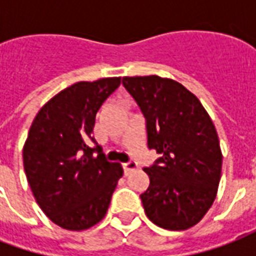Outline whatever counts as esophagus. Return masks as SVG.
Listing matches in <instances>:
<instances>
[{"label":"esophagus","mask_w":256,"mask_h":256,"mask_svg":"<svg viewBox=\"0 0 256 256\" xmlns=\"http://www.w3.org/2000/svg\"><path fill=\"white\" fill-rule=\"evenodd\" d=\"M137 167H138V164H137L136 162H128V163H123V172H124V174L128 176V172L136 170Z\"/></svg>","instance_id":"esophagus-1"}]
</instances>
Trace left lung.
<instances>
[{"label":"left lung","mask_w":256,"mask_h":256,"mask_svg":"<svg viewBox=\"0 0 256 256\" xmlns=\"http://www.w3.org/2000/svg\"><path fill=\"white\" fill-rule=\"evenodd\" d=\"M146 120L148 146L160 158L144 172L150 186L141 194L155 225L185 230L202 220L214 203L222 172V152L208 112L177 80L123 76Z\"/></svg>","instance_id":"left-lung-1"}]
</instances>
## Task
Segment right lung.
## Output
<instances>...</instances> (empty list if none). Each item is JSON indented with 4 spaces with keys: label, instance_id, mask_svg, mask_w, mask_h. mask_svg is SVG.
<instances>
[{
    "label": "right lung",
    "instance_id": "1",
    "mask_svg": "<svg viewBox=\"0 0 256 256\" xmlns=\"http://www.w3.org/2000/svg\"><path fill=\"white\" fill-rule=\"evenodd\" d=\"M119 84L114 76L68 86L42 106L28 130L23 146L28 185L48 218L67 230L98 224L123 176L98 145L89 146L96 114Z\"/></svg>",
    "mask_w": 256,
    "mask_h": 256
}]
</instances>
